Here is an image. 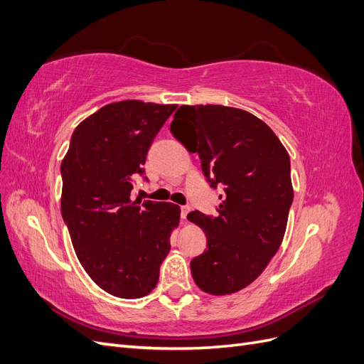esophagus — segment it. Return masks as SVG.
<instances>
[{
    "mask_svg": "<svg viewBox=\"0 0 364 364\" xmlns=\"http://www.w3.org/2000/svg\"><path fill=\"white\" fill-rule=\"evenodd\" d=\"M190 211H191V208H190L188 205L181 206V218H182V220H186V215H188Z\"/></svg>",
    "mask_w": 364,
    "mask_h": 364,
    "instance_id": "obj_1",
    "label": "esophagus"
}]
</instances>
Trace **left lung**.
I'll list each match as a JSON object with an SVG mask.
<instances>
[{"instance_id": "left-lung-1", "label": "left lung", "mask_w": 364, "mask_h": 364, "mask_svg": "<svg viewBox=\"0 0 364 364\" xmlns=\"http://www.w3.org/2000/svg\"><path fill=\"white\" fill-rule=\"evenodd\" d=\"M170 130L222 190L215 217L188 214L206 235V250L190 264L194 282L209 294L235 293L282 243L293 202L289 153L264 121L237 107L181 106Z\"/></svg>"}]
</instances>
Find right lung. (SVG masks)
<instances>
[{"mask_svg":"<svg viewBox=\"0 0 364 364\" xmlns=\"http://www.w3.org/2000/svg\"><path fill=\"white\" fill-rule=\"evenodd\" d=\"M176 107L139 100L106 105L75 127L60 165V209L75 255L98 287L123 299L156 287L179 225L178 205L130 196Z\"/></svg>","mask_w":364,"mask_h":364,"instance_id":"obj_1","label":"right lung"}]
</instances>
